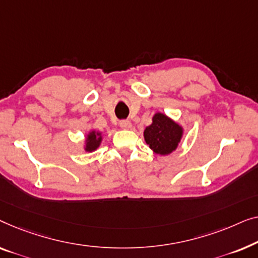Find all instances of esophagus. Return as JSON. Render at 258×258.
I'll return each mask as SVG.
<instances>
[{"mask_svg":"<svg viewBox=\"0 0 258 258\" xmlns=\"http://www.w3.org/2000/svg\"><path fill=\"white\" fill-rule=\"evenodd\" d=\"M131 126H132V124H131L130 120H121L120 121V127L122 130H128V128H131Z\"/></svg>","mask_w":258,"mask_h":258,"instance_id":"esophagus-1","label":"esophagus"}]
</instances>
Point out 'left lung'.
Instances as JSON below:
<instances>
[{
  "label": "left lung",
  "mask_w": 258,
  "mask_h": 258,
  "mask_svg": "<svg viewBox=\"0 0 258 258\" xmlns=\"http://www.w3.org/2000/svg\"><path fill=\"white\" fill-rule=\"evenodd\" d=\"M183 134V128L167 117L166 114H154L152 124L144 131V138L154 153L160 155L170 154L175 151Z\"/></svg>",
  "instance_id": "obj_1"
}]
</instances>
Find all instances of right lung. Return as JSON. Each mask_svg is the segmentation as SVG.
Here are the masks:
<instances>
[{
    "label": "right lung",
    "instance_id": "1",
    "mask_svg": "<svg viewBox=\"0 0 258 258\" xmlns=\"http://www.w3.org/2000/svg\"><path fill=\"white\" fill-rule=\"evenodd\" d=\"M101 143V133L97 132V131H91L88 134L85 140V151L86 152H93L96 151Z\"/></svg>",
    "mask_w": 258,
    "mask_h": 258
}]
</instances>
